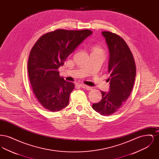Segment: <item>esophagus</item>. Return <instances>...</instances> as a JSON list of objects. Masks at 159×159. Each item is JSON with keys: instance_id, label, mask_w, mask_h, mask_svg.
I'll return each instance as SVG.
<instances>
[{"instance_id": "esophagus-1", "label": "esophagus", "mask_w": 159, "mask_h": 159, "mask_svg": "<svg viewBox=\"0 0 159 159\" xmlns=\"http://www.w3.org/2000/svg\"><path fill=\"white\" fill-rule=\"evenodd\" d=\"M80 86H81V87H82V88L84 89H86V90H88V91L91 90V89H92V88H91V86H87V85H86V84H81Z\"/></svg>"}]
</instances>
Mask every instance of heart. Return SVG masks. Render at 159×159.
Listing matches in <instances>:
<instances>
[{
	"instance_id": "b5f03b06",
	"label": "heart",
	"mask_w": 159,
	"mask_h": 159,
	"mask_svg": "<svg viewBox=\"0 0 159 159\" xmlns=\"http://www.w3.org/2000/svg\"><path fill=\"white\" fill-rule=\"evenodd\" d=\"M94 49H99L98 47H95V48H94Z\"/></svg>"
}]
</instances>
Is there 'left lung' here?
<instances>
[{"label":"left lung","instance_id":"8db88e82","mask_svg":"<svg viewBox=\"0 0 159 159\" xmlns=\"http://www.w3.org/2000/svg\"><path fill=\"white\" fill-rule=\"evenodd\" d=\"M110 52L108 92L101 91L102 99L93 104V109L102 116L111 115L121 108L134 87L136 76L135 62L128 46L119 35L102 31Z\"/></svg>","mask_w":159,"mask_h":159}]
</instances>
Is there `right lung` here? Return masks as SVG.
Listing matches in <instances>:
<instances>
[{
	"instance_id": "add662e5",
	"label": "right lung",
	"mask_w": 159,
	"mask_h": 159,
	"mask_svg": "<svg viewBox=\"0 0 159 159\" xmlns=\"http://www.w3.org/2000/svg\"><path fill=\"white\" fill-rule=\"evenodd\" d=\"M92 33L89 30L58 29L42 36L31 48L29 77L34 94L46 109L59 111L68 106L75 84L61 77L58 69Z\"/></svg>"
}]
</instances>
